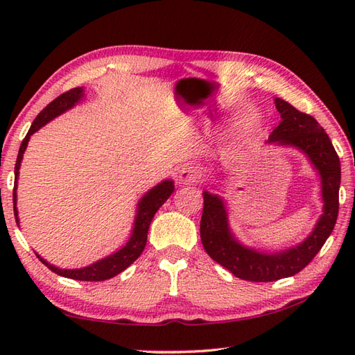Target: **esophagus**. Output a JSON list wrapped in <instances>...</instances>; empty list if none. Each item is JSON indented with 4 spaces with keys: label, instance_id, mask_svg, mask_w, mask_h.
<instances>
[{
    "label": "esophagus",
    "instance_id": "obj_1",
    "mask_svg": "<svg viewBox=\"0 0 355 355\" xmlns=\"http://www.w3.org/2000/svg\"><path fill=\"white\" fill-rule=\"evenodd\" d=\"M198 179V171L194 167H185L179 171V184H194Z\"/></svg>",
    "mask_w": 355,
    "mask_h": 355
}]
</instances>
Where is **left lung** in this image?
I'll list each match as a JSON object with an SVG mask.
<instances>
[{"label":"left lung","mask_w":355,"mask_h":355,"mask_svg":"<svg viewBox=\"0 0 355 355\" xmlns=\"http://www.w3.org/2000/svg\"><path fill=\"white\" fill-rule=\"evenodd\" d=\"M275 108L282 122L271 132L268 143L292 146L307 155L321 175L324 214L310 236L300 245L279 253H262L233 238L223 198L205 191L200 238L206 253L235 277L248 282H275L298 274L312 262L331 235L339 214L340 161L331 140L315 117L298 111L286 101L275 98Z\"/></svg>","instance_id":"obj_1"}]
</instances>
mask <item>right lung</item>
Returning <instances> with one entry per match:
<instances>
[{
  "label": "right lung",
  "mask_w": 355,
  "mask_h": 355,
  "mask_svg": "<svg viewBox=\"0 0 355 355\" xmlns=\"http://www.w3.org/2000/svg\"><path fill=\"white\" fill-rule=\"evenodd\" d=\"M83 96H84V89L75 87L63 94H60L58 98H55L53 102H49L48 105L39 112L19 148L18 158H16V164H15V180H18L21 161H22L25 149H27L30 137L36 131H39L43 125H46L49 120L60 116L66 110L72 108ZM173 191H175V185H173L171 180H164V182L158 184L157 187H153L150 191H148V194H146L140 200V203H138V207H137L138 212L135 217L131 238H129L126 245L123 248H120L114 254H111L105 259H101V261L94 262L89 266L80 268V270H60V268L48 263L46 261H43L39 254L37 257L40 259L42 263H45L49 268L51 271L62 275V277L80 280V282H102V280H108L111 277H114V275H117L119 272L126 270V268L143 253V250L146 247V241H148V230H149L153 215L157 214V211L171 196ZM13 211H15L16 223L19 224L18 209H16V182L13 188Z\"/></svg>",
  "instance_id": "obj_1"
}]
</instances>
